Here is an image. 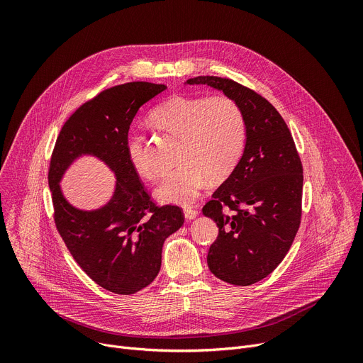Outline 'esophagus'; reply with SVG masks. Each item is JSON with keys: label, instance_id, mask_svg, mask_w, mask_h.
Returning a JSON list of instances; mask_svg holds the SVG:
<instances>
[{"label": "esophagus", "instance_id": "1", "mask_svg": "<svg viewBox=\"0 0 363 363\" xmlns=\"http://www.w3.org/2000/svg\"><path fill=\"white\" fill-rule=\"evenodd\" d=\"M184 216H185V218H186V220H194V218H196V217H198V211L191 210V208H186V210L184 211Z\"/></svg>", "mask_w": 363, "mask_h": 363}]
</instances>
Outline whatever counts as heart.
Returning <instances> with one entry per match:
<instances>
[{
    "label": "heart",
    "instance_id": "b5f03b06",
    "mask_svg": "<svg viewBox=\"0 0 363 363\" xmlns=\"http://www.w3.org/2000/svg\"><path fill=\"white\" fill-rule=\"evenodd\" d=\"M150 121L181 138L179 167L160 181L155 195L167 203L189 205L206 179L221 182L241 160L245 145V121L237 101L228 96L175 94L150 113ZM133 171L152 179L157 175L142 135L130 132L125 143Z\"/></svg>",
    "mask_w": 363,
    "mask_h": 363
}]
</instances>
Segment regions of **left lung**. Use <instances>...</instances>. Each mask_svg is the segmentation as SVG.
I'll return each mask as SVG.
<instances>
[{
  "label": "left lung",
  "mask_w": 363,
  "mask_h": 363,
  "mask_svg": "<svg viewBox=\"0 0 363 363\" xmlns=\"http://www.w3.org/2000/svg\"><path fill=\"white\" fill-rule=\"evenodd\" d=\"M237 101L245 121V145L231 175L206 202L202 214L217 223L218 237L206 263L234 286L267 277L286 257L301 218L303 168L293 136L269 100L240 83L198 76Z\"/></svg>",
  "instance_id": "left-lung-1"
}]
</instances>
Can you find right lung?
<instances>
[{"mask_svg":"<svg viewBox=\"0 0 363 363\" xmlns=\"http://www.w3.org/2000/svg\"><path fill=\"white\" fill-rule=\"evenodd\" d=\"M165 89L130 82L103 90L67 119L51 155L48 185L56 227L82 270L116 294H133L155 280L165 240L184 224L179 206L152 202L125 149L139 108ZM82 156L97 157L117 178L113 198L97 211L76 209L60 186L65 171Z\"/></svg>","mask_w":363,"mask_h":363,"instance_id":"add662e5","label":"right lung"}]
</instances>
